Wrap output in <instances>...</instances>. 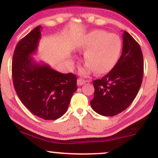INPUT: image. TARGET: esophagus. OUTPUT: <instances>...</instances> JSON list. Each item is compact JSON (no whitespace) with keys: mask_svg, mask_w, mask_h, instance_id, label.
Listing matches in <instances>:
<instances>
[{"mask_svg":"<svg viewBox=\"0 0 158 158\" xmlns=\"http://www.w3.org/2000/svg\"><path fill=\"white\" fill-rule=\"evenodd\" d=\"M85 82H87L86 80H84L82 79H77V85H82L83 84H85Z\"/></svg>","mask_w":158,"mask_h":158,"instance_id":"34e87169","label":"esophagus"}]
</instances>
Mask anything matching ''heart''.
Listing matches in <instances>:
<instances>
[{"mask_svg": "<svg viewBox=\"0 0 158 158\" xmlns=\"http://www.w3.org/2000/svg\"><path fill=\"white\" fill-rule=\"evenodd\" d=\"M122 44L120 37L105 30H94L82 35L76 43V49L84 53V62L88 67L82 70L89 73L92 70L96 74H104L117 63Z\"/></svg>", "mask_w": 158, "mask_h": 158, "instance_id": "b5f03b06", "label": "heart"}]
</instances>
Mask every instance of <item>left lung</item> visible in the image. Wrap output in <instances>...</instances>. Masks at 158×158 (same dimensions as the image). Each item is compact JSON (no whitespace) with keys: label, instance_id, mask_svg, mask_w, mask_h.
I'll return each instance as SVG.
<instances>
[{"label":"left lung","instance_id":"left-lung-1","mask_svg":"<svg viewBox=\"0 0 158 158\" xmlns=\"http://www.w3.org/2000/svg\"><path fill=\"white\" fill-rule=\"evenodd\" d=\"M120 59L102 79L93 81L92 109L104 116H114L125 111L136 97L141 85L144 60L139 44L126 31L123 32Z\"/></svg>","mask_w":158,"mask_h":158}]
</instances>
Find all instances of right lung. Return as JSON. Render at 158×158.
I'll use <instances>...</instances> for the list:
<instances>
[{
  "label": "right lung",
  "instance_id": "right-lung-1",
  "mask_svg": "<svg viewBox=\"0 0 158 158\" xmlns=\"http://www.w3.org/2000/svg\"><path fill=\"white\" fill-rule=\"evenodd\" d=\"M41 29V26L36 27L17 44L13 56V82L20 100L32 114L45 120H56L67 111L77 90L76 77L33 59Z\"/></svg>",
  "mask_w": 158,
  "mask_h": 158
}]
</instances>
